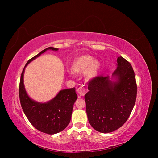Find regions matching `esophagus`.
I'll use <instances>...</instances> for the list:
<instances>
[{
    "instance_id": "obj_1",
    "label": "esophagus",
    "mask_w": 158,
    "mask_h": 158,
    "mask_svg": "<svg viewBox=\"0 0 158 158\" xmlns=\"http://www.w3.org/2000/svg\"><path fill=\"white\" fill-rule=\"evenodd\" d=\"M77 92L80 96H84L85 95V88L84 86L78 85L77 86Z\"/></svg>"
}]
</instances>
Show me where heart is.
<instances>
[{
  "label": "heart",
  "mask_w": 158,
  "mask_h": 158,
  "mask_svg": "<svg viewBox=\"0 0 158 158\" xmlns=\"http://www.w3.org/2000/svg\"><path fill=\"white\" fill-rule=\"evenodd\" d=\"M101 64L98 61L95 60L94 58L88 55L82 56L74 61L72 64V69L75 72L82 73L85 72L88 68L87 76L92 77L97 73L100 69Z\"/></svg>",
  "instance_id": "obj_1"
}]
</instances>
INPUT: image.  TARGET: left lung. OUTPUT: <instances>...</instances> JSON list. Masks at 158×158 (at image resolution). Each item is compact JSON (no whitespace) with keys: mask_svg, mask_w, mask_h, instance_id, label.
I'll use <instances>...</instances> for the list:
<instances>
[{"mask_svg":"<svg viewBox=\"0 0 158 158\" xmlns=\"http://www.w3.org/2000/svg\"><path fill=\"white\" fill-rule=\"evenodd\" d=\"M110 76H97L89 82L85 96L88 119L96 131L107 133L122 127L135 104L137 86L131 64L122 56Z\"/></svg>","mask_w":158,"mask_h":158,"instance_id":"obj_1","label":"left lung"}]
</instances>
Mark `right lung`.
Returning <instances> with one entry per match:
<instances>
[{
  "instance_id": "right-lung-1",
  "label": "right lung",
  "mask_w": 158,
  "mask_h": 158,
  "mask_svg": "<svg viewBox=\"0 0 158 158\" xmlns=\"http://www.w3.org/2000/svg\"><path fill=\"white\" fill-rule=\"evenodd\" d=\"M47 50L57 51L58 48L48 47L32 57L25 65L20 77L19 97L23 113L32 125L44 133L54 135L64 130L70 122L73 106L77 98L76 88L62 89L52 100L42 103L29 97L23 84L25 69Z\"/></svg>"
}]
</instances>
